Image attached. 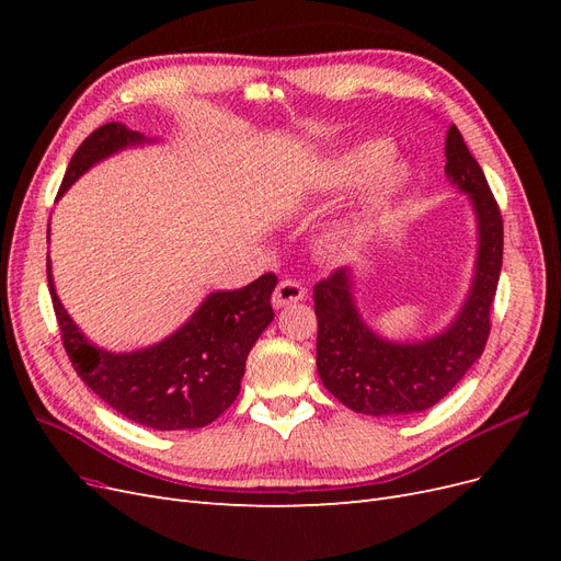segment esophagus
<instances>
[{"instance_id": "34e87169", "label": "esophagus", "mask_w": 561, "mask_h": 561, "mask_svg": "<svg viewBox=\"0 0 561 561\" xmlns=\"http://www.w3.org/2000/svg\"><path fill=\"white\" fill-rule=\"evenodd\" d=\"M304 297H307V290L295 280H280L276 285L274 290V297H271V301H274L276 309H283V307H290V304H297L301 301Z\"/></svg>"}]
</instances>
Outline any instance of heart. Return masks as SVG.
Instances as JSON below:
<instances>
[{"label":"heart","mask_w":561,"mask_h":561,"mask_svg":"<svg viewBox=\"0 0 561 561\" xmlns=\"http://www.w3.org/2000/svg\"><path fill=\"white\" fill-rule=\"evenodd\" d=\"M386 147L381 142H363L358 147H351L342 154L332 157L322 165V184L330 190H342L353 182H358L371 164L373 169L358 194H355L351 208L339 215L334 222L322 233V241L328 243L334 252H351L360 248L371 233H375L386 217L390 203L398 198L402 186L407 182V168L400 161L385 159Z\"/></svg>","instance_id":"heart-1"}]
</instances>
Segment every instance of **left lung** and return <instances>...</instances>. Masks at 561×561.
Here are the masks:
<instances>
[{
  "label": "left lung",
  "mask_w": 561,
  "mask_h": 561,
  "mask_svg": "<svg viewBox=\"0 0 561 561\" xmlns=\"http://www.w3.org/2000/svg\"><path fill=\"white\" fill-rule=\"evenodd\" d=\"M445 175L466 194L478 252L468 295L445 330L396 342L367 325L355 301V271L344 266L316 285V365L322 386L348 410L369 416L426 412L480 360L489 313L503 264V219L480 163L451 124L445 140Z\"/></svg>",
  "instance_id": "obj_1"
}]
</instances>
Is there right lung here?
Returning a JSON list of instances; mask_svg holds the SVG:
<instances>
[{
    "mask_svg": "<svg viewBox=\"0 0 561 561\" xmlns=\"http://www.w3.org/2000/svg\"><path fill=\"white\" fill-rule=\"evenodd\" d=\"M157 142L126 124L93 130L67 165L58 198L100 161L128 147ZM62 344L81 381L112 410L154 431H192L213 423L239 398L248 353L274 320L271 293L276 276L264 274L239 290H217L161 342L114 353L79 330L56 293L46 264Z\"/></svg>",
    "mask_w": 561,
    "mask_h": 561,
    "instance_id": "obj_1",
    "label": "right lung"
}]
</instances>
